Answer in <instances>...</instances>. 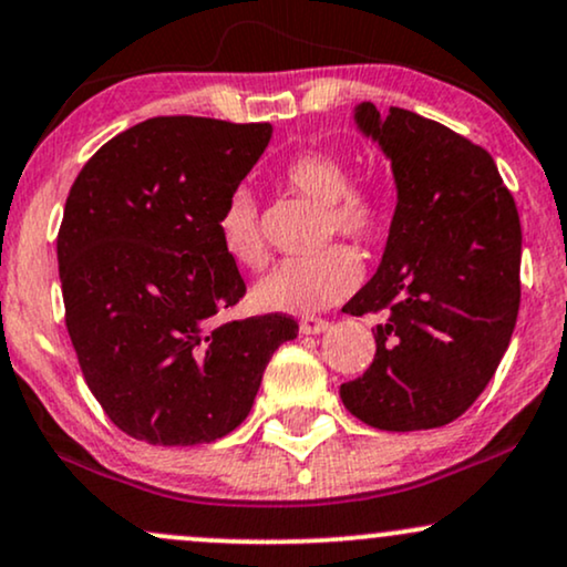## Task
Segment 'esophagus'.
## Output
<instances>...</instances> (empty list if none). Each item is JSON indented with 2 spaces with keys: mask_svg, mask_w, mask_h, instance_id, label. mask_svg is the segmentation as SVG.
<instances>
[{
  "mask_svg": "<svg viewBox=\"0 0 567 567\" xmlns=\"http://www.w3.org/2000/svg\"><path fill=\"white\" fill-rule=\"evenodd\" d=\"M328 328H330V322L322 320V317H303V320H301V333L303 336H320Z\"/></svg>",
  "mask_w": 567,
  "mask_h": 567,
  "instance_id": "34e87169",
  "label": "esophagus"
}]
</instances>
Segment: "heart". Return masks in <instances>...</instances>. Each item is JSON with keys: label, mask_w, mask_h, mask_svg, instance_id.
Segmentation results:
<instances>
[{"label": "heart", "mask_w": 567, "mask_h": 567, "mask_svg": "<svg viewBox=\"0 0 567 567\" xmlns=\"http://www.w3.org/2000/svg\"><path fill=\"white\" fill-rule=\"evenodd\" d=\"M282 184L324 207V237L373 243L389 224V194L373 181L351 184V165L333 148H303L279 171ZM218 239L226 256L239 266H261L266 247L258 229L256 202L243 188L226 197L218 213ZM360 282V261L343 245L324 247L317 256L285 258L252 288L264 311L311 315L333 306Z\"/></svg>", "instance_id": "obj_1"}]
</instances>
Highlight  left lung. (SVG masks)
Listing matches in <instances>:
<instances>
[{"label":"left lung","instance_id":"left-lung-1","mask_svg":"<svg viewBox=\"0 0 567 567\" xmlns=\"http://www.w3.org/2000/svg\"><path fill=\"white\" fill-rule=\"evenodd\" d=\"M392 162L396 207L373 279L343 306L379 315L375 357L341 383L351 415L383 432L445 426L483 394L519 311L523 229L496 162L408 109H354Z\"/></svg>","mask_w":567,"mask_h":567}]
</instances>
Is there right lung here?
I'll use <instances>...</instances> for the list:
<instances>
[{
    "mask_svg": "<svg viewBox=\"0 0 567 567\" xmlns=\"http://www.w3.org/2000/svg\"><path fill=\"white\" fill-rule=\"evenodd\" d=\"M271 125L154 116L103 143L58 231L66 330L114 426L148 445H202L250 413L288 315L216 322L245 296L218 213Z\"/></svg>",
    "mask_w": 567,
    "mask_h": 567,
    "instance_id": "add662e5",
    "label": "right lung"
}]
</instances>
